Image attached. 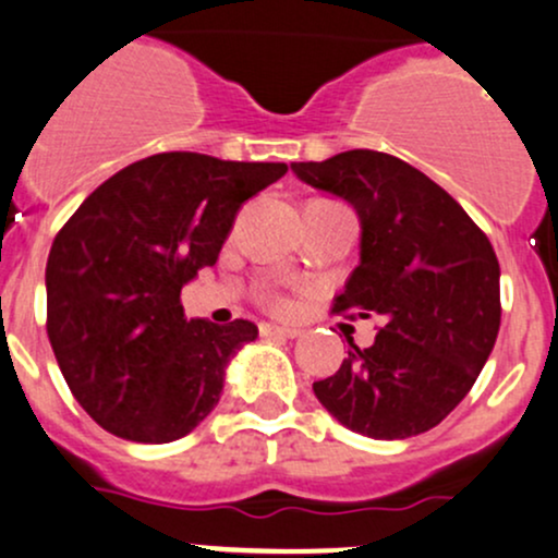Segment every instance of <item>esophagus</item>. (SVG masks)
<instances>
[{"label":"esophagus","instance_id":"obj_1","mask_svg":"<svg viewBox=\"0 0 558 558\" xmlns=\"http://www.w3.org/2000/svg\"><path fill=\"white\" fill-rule=\"evenodd\" d=\"M260 335L263 338H298V335H301V329L284 327V325H268V322H263Z\"/></svg>","mask_w":558,"mask_h":558}]
</instances>
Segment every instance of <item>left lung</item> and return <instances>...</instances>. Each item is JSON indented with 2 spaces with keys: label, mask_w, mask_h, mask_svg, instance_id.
<instances>
[{
  "label": "left lung",
  "mask_w": 558,
  "mask_h": 558,
  "mask_svg": "<svg viewBox=\"0 0 558 558\" xmlns=\"http://www.w3.org/2000/svg\"><path fill=\"white\" fill-rule=\"evenodd\" d=\"M311 189L356 209L359 266L335 311L377 314L369 349L349 340L322 407L369 439H407L439 425L476 383L500 329V266L489 239L428 175L391 154L353 148L292 161Z\"/></svg>",
  "instance_id": "1"
}]
</instances>
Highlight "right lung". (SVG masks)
Instances as JSON below:
<instances>
[{
	"label": "right lung",
	"mask_w": 558,
	"mask_h": 558,
	"mask_svg": "<svg viewBox=\"0 0 558 558\" xmlns=\"http://www.w3.org/2000/svg\"><path fill=\"white\" fill-rule=\"evenodd\" d=\"M281 161L154 154L100 183L47 257V335L82 410L143 445L191 434L220 401L226 369L257 338L247 319H185L181 290L215 266L239 207Z\"/></svg>",
	"instance_id": "obj_1"
}]
</instances>
